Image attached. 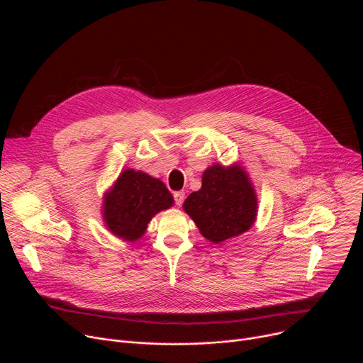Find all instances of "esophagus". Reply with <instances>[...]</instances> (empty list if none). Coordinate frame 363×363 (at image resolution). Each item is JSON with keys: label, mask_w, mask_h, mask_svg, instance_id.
Wrapping results in <instances>:
<instances>
[{"label": "esophagus", "mask_w": 363, "mask_h": 363, "mask_svg": "<svg viewBox=\"0 0 363 363\" xmlns=\"http://www.w3.org/2000/svg\"><path fill=\"white\" fill-rule=\"evenodd\" d=\"M174 199H175V203H177L178 206H181L182 202H184V199H185V192H182V191L174 192Z\"/></svg>", "instance_id": "1"}]
</instances>
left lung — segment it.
<instances>
[{
  "mask_svg": "<svg viewBox=\"0 0 363 363\" xmlns=\"http://www.w3.org/2000/svg\"><path fill=\"white\" fill-rule=\"evenodd\" d=\"M184 210L201 234L216 244L247 231L257 216V196L238 165H213L202 175V186L184 202Z\"/></svg>",
  "mask_w": 363,
  "mask_h": 363,
  "instance_id": "1",
  "label": "left lung"
}]
</instances>
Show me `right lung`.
I'll return each mask as SVG.
<instances>
[{
    "instance_id": "1",
    "label": "right lung",
    "mask_w": 363,
    "mask_h": 363,
    "mask_svg": "<svg viewBox=\"0 0 363 363\" xmlns=\"http://www.w3.org/2000/svg\"><path fill=\"white\" fill-rule=\"evenodd\" d=\"M172 203L174 198L164 182L140 171L126 169L105 196L103 217L115 235L136 241L150 218Z\"/></svg>"
}]
</instances>
